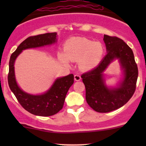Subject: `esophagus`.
<instances>
[{"label": "esophagus", "instance_id": "34e87169", "mask_svg": "<svg viewBox=\"0 0 146 146\" xmlns=\"http://www.w3.org/2000/svg\"><path fill=\"white\" fill-rule=\"evenodd\" d=\"M74 79L75 81H80V80H81V76H80V75L76 74L74 75Z\"/></svg>", "mask_w": 146, "mask_h": 146}]
</instances>
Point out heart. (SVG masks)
<instances>
[{
  "mask_svg": "<svg viewBox=\"0 0 146 146\" xmlns=\"http://www.w3.org/2000/svg\"><path fill=\"white\" fill-rule=\"evenodd\" d=\"M64 55H60V60L64 63H68V60L79 61L82 69L89 70L99 64L105 49L102 43L90 40L83 38L68 40L64 46Z\"/></svg>",
  "mask_w": 146,
  "mask_h": 146,
  "instance_id": "b5f03b06",
  "label": "heart"
}]
</instances>
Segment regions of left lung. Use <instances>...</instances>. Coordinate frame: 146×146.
I'll use <instances>...</instances> for the list:
<instances>
[{
  "mask_svg": "<svg viewBox=\"0 0 146 146\" xmlns=\"http://www.w3.org/2000/svg\"><path fill=\"white\" fill-rule=\"evenodd\" d=\"M107 54L97 67L81 75L86 88V100L90 108L98 113H108L121 108L136 90L138 68L131 48L121 38L104 36ZM119 59L125 70V80L118 88L108 89L102 73L109 64Z\"/></svg>",
  "mask_w": 146,
  "mask_h": 146,
  "instance_id": "left-lung-1",
  "label": "left lung"
}]
</instances>
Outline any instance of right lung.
Listing matches in <instances>:
<instances>
[{
  "mask_svg": "<svg viewBox=\"0 0 146 146\" xmlns=\"http://www.w3.org/2000/svg\"><path fill=\"white\" fill-rule=\"evenodd\" d=\"M56 36L57 33L53 32L30 36L21 43L10 57L7 77L10 89L27 111L38 116H51L63 108L66 93L74 82V75L70 74L57 79L51 88L44 94L30 95L23 91L17 85L14 75V62L23 50L53 44L57 41Z\"/></svg>",
  "mask_w": 146,
  "mask_h": 146,
  "instance_id": "right-lung-1",
  "label": "right lung"
}]
</instances>
